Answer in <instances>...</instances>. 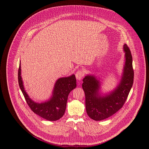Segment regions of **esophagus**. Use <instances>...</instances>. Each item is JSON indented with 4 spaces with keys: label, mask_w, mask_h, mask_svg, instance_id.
<instances>
[{
    "label": "esophagus",
    "mask_w": 149,
    "mask_h": 149,
    "mask_svg": "<svg viewBox=\"0 0 149 149\" xmlns=\"http://www.w3.org/2000/svg\"><path fill=\"white\" fill-rule=\"evenodd\" d=\"M83 76H84V73H83V72L82 71H78L75 74L76 78L78 81H81V79L82 78Z\"/></svg>",
    "instance_id": "34e87169"
}]
</instances>
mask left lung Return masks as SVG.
<instances>
[{
	"instance_id": "1",
	"label": "left lung",
	"mask_w": 149,
	"mask_h": 149,
	"mask_svg": "<svg viewBox=\"0 0 149 149\" xmlns=\"http://www.w3.org/2000/svg\"><path fill=\"white\" fill-rule=\"evenodd\" d=\"M123 50L125 59L123 72L114 90L103 94L101 92V78L93 74H87L82 80L87 113L94 120H103L117 113L123 107L133 86L134 71L132 54L126 44L123 45Z\"/></svg>"
}]
</instances>
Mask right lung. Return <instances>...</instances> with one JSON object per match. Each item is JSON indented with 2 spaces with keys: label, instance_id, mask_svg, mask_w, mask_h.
Returning <instances> with one entry per match:
<instances>
[{
  "label": "right lung",
  "instance_id": "1",
  "mask_svg": "<svg viewBox=\"0 0 149 149\" xmlns=\"http://www.w3.org/2000/svg\"><path fill=\"white\" fill-rule=\"evenodd\" d=\"M18 82L19 87L31 109L37 115L48 121L58 120L63 116L68 95L77 87V81L74 74L59 78L55 83L50 98L42 102H35L29 97L25 89L21 76L20 62L18 71Z\"/></svg>",
  "mask_w": 149,
  "mask_h": 149
}]
</instances>
